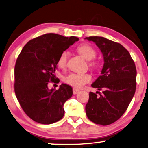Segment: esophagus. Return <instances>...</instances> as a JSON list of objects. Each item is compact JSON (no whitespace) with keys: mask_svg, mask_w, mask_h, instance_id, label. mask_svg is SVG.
Returning <instances> with one entry per match:
<instances>
[{"mask_svg":"<svg viewBox=\"0 0 148 148\" xmlns=\"http://www.w3.org/2000/svg\"><path fill=\"white\" fill-rule=\"evenodd\" d=\"M79 92H80L79 89H77V88H73V93H74V95L78 93Z\"/></svg>","mask_w":148,"mask_h":148,"instance_id":"1","label":"esophagus"}]
</instances>
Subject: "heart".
Segmentation results:
<instances>
[{
  "mask_svg": "<svg viewBox=\"0 0 148 148\" xmlns=\"http://www.w3.org/2000/svg\"><path fill=\"white\" fill-rule=\"evenodd\" d=\"M77 51L85 60L90 61L96 57L97 52L93 47L89 45L84 44L80 45L77 48ZM68 51H64L60 54L58 60V66L60 68L64 69L67 66L68 62ZM90 66L95 68L97 64L92 62L90 63ZM91 76L88 74H80V73H70L64 78V81L69 85L75 88H82L91 80Z\"/></svg>",
  "mask_w": 148,
  "mask_h": 148,
  "instance_id": "heart-1",
  "label": "heart"
}]
</instances>
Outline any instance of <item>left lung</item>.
<instances>
[{
    "instance_id": "8db88e82",
    "label": "left lung",
    "mask_w": 148,
    "mask_h": 148,
    "mask_svg": "<svg viewBox=\"0 0 148 148\" xmlns=\"http://www.w3.org/2000/svg\"><path fill=\"white\" fill-rule=\"evenodd\" d=\"M85 39L95 43L104 60L101 75L91 84L92 87L103 91L89 92L86 114L94 123L108 125L123 115L135 95V64L129 51L120 43L101 36Z\"/></svg>"
}]
</instances>
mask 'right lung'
Wrapping results in <instances>:
<instances>
[{
    "instance_id": "add662e5",
    "label": "right lung",
    "mask_w": 148,
    "mask_h": 148,
    "mask_svg": "<svg viewBox=\"0 0 148 148\" xmlns=\"http://www.w3.org/2000/svg\"><path fill=\"white\" fill-rule=\"evenodd\" d=\"M79 38L53 33L32 39L23 47L15 66V92L27 116L36 123L49 125L64 116V105L72 97V88L62 83L58 90L49 89L56 82L60 54Z\"/></svg>"
}]
</instances>
